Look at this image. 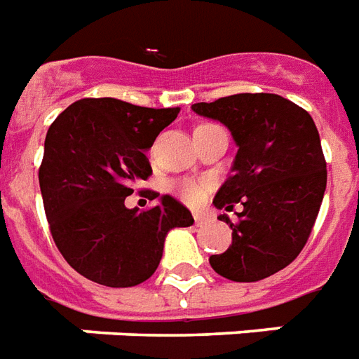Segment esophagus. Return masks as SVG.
<instances>
[{
    "label": "esophagus",
    "mask_w": 359,
    "mask_h": 359,
    "mask_svg": "<svg viewBox=\"0 0 359 359\" xmlns=\"http://www.w3.org/2000/svg\"><path fill=\"white\" fill-rule=\"evenodd\" d=\"M194 222H196V224L200 226V224H203V222H205V217H203V215H200V213H194Z\"/></svg>",
    "instance_id": "obj_1"
}]
</instances>
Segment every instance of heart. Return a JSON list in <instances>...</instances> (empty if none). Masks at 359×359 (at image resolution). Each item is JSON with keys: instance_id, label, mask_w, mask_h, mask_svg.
I'll return each instance as SVG.
<instances>
[{"instance_id": "heart-1", "label": "heart", "mask_w": 359, "mask_h": 359, "mask_svg": "<svg viewBox=\"0 0 359 359\" xmlns=\"http://www.w3.org/2000/svg\"><path fill=\"white\" fill-rule=\"evenodd\" d=\"M175 192H177L180 200H184L190 205H198L205 196V184L196 182V180H182L175 187Z\"/></svg>"}]
</instances>
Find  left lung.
<instances>
[{"label": "left lung", "instance_id": "left-lung-1", "mask_svg": "<svg viewBox=\"0 0 359 359\" xmlns=\"http://www.w3.org/2000/svg\"><path fill=\"white\" fill-rule=\"evenodd\" d=\"M192 110L228 127L238 146L213 205L230 211L241 203L243 211L238 222L220 215L232 228V245L209 264L226 280H264L297 259L320 213L327 169L314 119L272 93L230 95Z\"/></svg>", "mask_w": 359, "mask_h": 359}]
</instances>
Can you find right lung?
Here are the masks:
<instances>
[{
  "instance_id": "add662e5",
  "label": "right lung",
  "mask_w": 359,
  "mask_h": 359,
  "mask_svg": "<svg viewBox=\"0 0 359 359\" xmlns=\"http://www.w3.org/2000/svg\"><path fill=\"white\" fill-rule=\"evenodd\" d=\"M179 112L81 98L49 127L39 167L45 215L58 251L87 280L139 285L156 272L169 230L194 224L171 196L148 211L126 207L135 184L152 175L146 152Z\"/></svg>"
}]
</instances>
